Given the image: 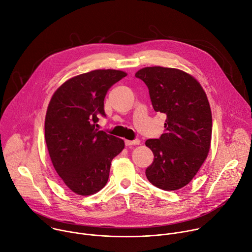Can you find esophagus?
I'll return each mask as SVG.
<instances>
[{
  "instance_id": "esophagus-1",
  "label": "esophagus",
  "mask_w": 252,
  "mask_h": 252,
  "mask_svg": "<svg viewBox=\"0 0 252 252\" xmlns=\"http://www.w3.org/2000/svg\"><path fill=\"white\" fill-rule=\"evenodd\" d=\"M125 143L126 147H129V146H135V145H139V140L138 139H133V140H125Z\"/></svg>"
}]
</instances>
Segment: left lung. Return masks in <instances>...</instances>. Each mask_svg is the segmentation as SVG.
I'll use <instances>...</instances> for the list:
<instances>
[{"label": "left lung", "mask_w": 252, "mask_h": 252, "mask_svg": "<svg viewBox=\"0 0 252 252\" xmlns=\"http://www.w3.org/2000/svg\"><path fill=\"white\" fill-rule=\"evenodd\" d=\"M135 78L147 85L154 110L166 116L164 133L146 141L155 156L146 175L160 189H182L194 177L210 148L212 118L206 94L193 77L176 68L143 67Z\"/></svg>", "instance_id": "obj_1"}]
</instances>
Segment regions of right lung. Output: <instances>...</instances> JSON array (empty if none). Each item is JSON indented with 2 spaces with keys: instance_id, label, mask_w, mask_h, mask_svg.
Instances as JSON below:
<instances>
[{
  "instance_id": "add662e5",
  "label": "right lung",
  "mask_w": 252,
  "mask_h": 252,
  "mask_svg": "<svg viewBox=\"0 0 252 252\" xmlns=\"http://www.w3.org/2000/svg\"><path fill=\"white\" fill-rule=\"evenodd\" d=\"M126 74L95 69L71 78L54 94L45 121V138L53 165L64 185L90 195L107 183L111 163L125 148L123 139L96 128L105 117L103 100Z\"/></svg>"
}]
</instances>
